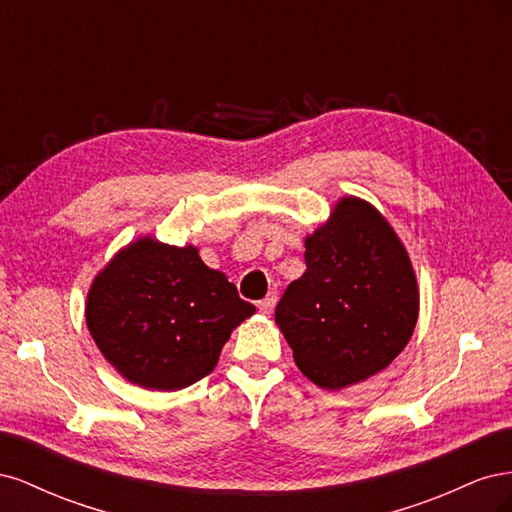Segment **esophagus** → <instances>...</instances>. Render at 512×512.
<instances>
[{
	"instance_id": "1",
	"label": "esophagus",
	"mask_w": 512,
	"mask_h": 512,
	"mask_svg": "<svg viewBox=\"0 0 512 512\" xmlns=\"http://www.w3.org/2000/svg\"><path fill=\"white\" fill-rule=\"evenodd\" d=\"M275 303H277V294H275V292H269L265 299L258 301V309H260L262 314H271L273 309H275Z\"/></svg>"
}]
</instances>
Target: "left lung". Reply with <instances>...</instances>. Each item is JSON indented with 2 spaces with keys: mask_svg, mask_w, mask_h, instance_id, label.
<instances>
[{
  "mask_svg": "<svg viewBox=\"0 0 512 512\" xmlns=\"http://www.w3.org/2000/svg\"><path fill=\"white\" fill-rule=\"evenodd\" d=\"M305 265L275 307L303 374L344 389L389 367L418 316L416 277L389 222L359 198L339 200L305 239Z\"/></svg>",
  "mask_w": 512,
  "mask_h": 512,
  "instance_id": "8db88e82",
  "label": "left lung"
}]
</instances>
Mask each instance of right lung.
Returning <instances> with one entry per match:
<instances>
[{
  "label": "right lung",
  "instance_id": "1",
  "mask_svg": "<svg viewBox=\"0 0 512 512\" xmlns=\"http://www.w3.org/2000/svg\"><path fill=\"white\" fill-rule=\"evenodd\" d=\"M254 312L196 247L145 237L96 277L85 318L121 376L145 389L179 391L211 374L230 331Z\"/></svg>",
  "mask_w": 512,
  "mask_h": 512
}]
</instances>
